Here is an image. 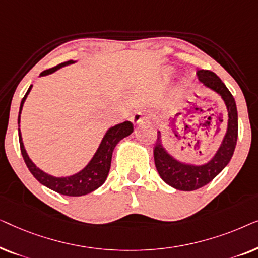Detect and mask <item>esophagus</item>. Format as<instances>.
I'll return each instance as SVG.
<instances>
[{
  "label": "esophagus",
  "instance_id": "1",
  "mask_svg": "<svg viewBox=\"0 0 258 258\" xmlns=\"http://www.w3.org/2000/svg\"><path fill=\"white\" fill-rule=\"evenodd\" d=\"M149 115L144 110H137L135 114L132 116V122L134 124H141V123H146L149 121Z\"/></svg>",
  "mask_w": 258,
  "mask_h": 258
}]
</instances>
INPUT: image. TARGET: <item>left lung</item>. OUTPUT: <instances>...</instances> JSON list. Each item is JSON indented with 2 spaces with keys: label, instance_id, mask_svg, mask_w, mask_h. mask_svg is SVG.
Instances as JSON below:
<instances>
[{
  "label": "left lung",
  "instance_id": "1",
  "mask_svg": "<svg viewBox=\"0 0 258 258\" xmlns=\"http://www.w3.org/2000/svg\"><path fill=\"white\" fill-rule=\"evenodd\" d=\"M197 76L204 86L215 90L223 98L228 109V129L216 155L213 160L203 165L184 164L176 161L162 147L161 133H157V140L154 147V160L158 174L165 183L183 191H192L213 181L230 162L238 136L237 108L234 96L220 77L210 70H199Z\"/></svg>",
  "mask_w": 258,
  "mask_h": 258
}]
</instances>
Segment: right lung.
Here are the masks:
<instances>
[{
    "label": "right lung",
    "instance_id": "add662e5",
    "mask_svg": "<svg viewBox=\"0 0 258 258\" xmlns=\"http://www.w3.org/2000/svg\"><path fill=\"white\" fill-rule=\"evenodd\" d=\"M74 61H68L63 62L61 64L54 67V68L47 69L44 72L41 73V76L48 75V74L54 73L55 70L61 68V67H64L67 64H72ZM31 89V86L29 89L24 95V97L21 101L20 105V114L21 110H22L23 103L26 101V98L29 94ZM17 122L20 123V115ZM134 125L132 122L125 121L123 123H119V124L111 126L110 129L105 133V135L102 140V142L98 147L96 154L94 155V157L91 158V161L88 163V165L83 170H81L77 174L69 176V177H54V176H50L45 174L44 171H42L38 169L36 165H35L29 156L27 155V151L24 149L23 142H22V136H21V132L19 129V141H20V148H21V154H22L23 160L26 162L28 169L33 174L35 178L37 179L38 182L42 183V184L47 186V188L54 190V191L61 194V195L66 196H82L87 195L94 190L103 184L105 179H107L109 169H110L111 164V156L112 151H114L116 144H117L122 139H124L130 134L133 133Z\"/></svg>",
    "mask_w": 258,
    "mask_h": 258
}]
</instances>
